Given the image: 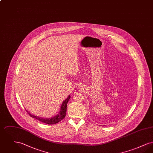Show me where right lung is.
Here are the masks:
<instances>
[{
  "label": "right lung",
  "mask_w": 153,
  "mask_h": 153,
  "mask_svg": "<svg viewBox=\"0 0 153 153\" xmlns=\"http://www.w3.org/2000/svg\"><path fill=\"white\" fill-rule=\"evenodd\" d=\"M70 98H71V96L69 95L65 100L62 102V104H61L60 109H59V111L58 112V114L56 116L51 117L49 118H47V117L45 118V117H37V116L30 114V112H29L28 111H27V109H26V110L27 111V112H28V114H29L30 117L36 119V120H38L43 122L44 123L48 124H54L57 123L59 122H60L61 120H62L65 117L66 109H67V108H66L67 104H68Z\"/></svg>",
  "instance_id": "obj_1"
}]
</instances>
